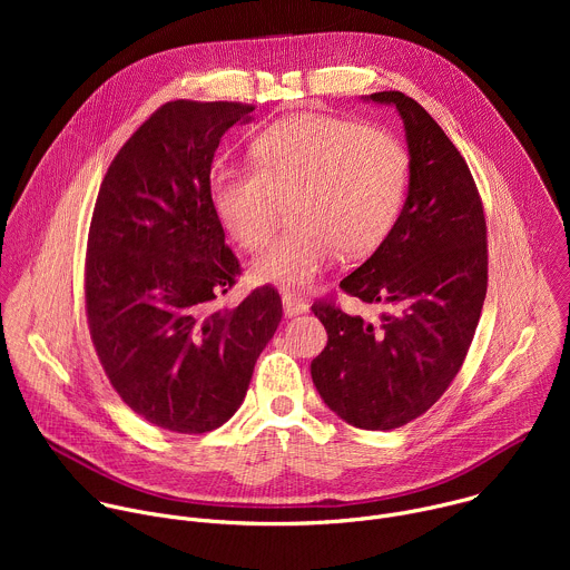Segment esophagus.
Returning a JSON list of instances; mask_svg holds the SVG:
<instances>
[{
    "mask_svg": "<svg viewBox=\"0 0 570 570\" xmlns=\"http://www.w3.org/2000/svg\"><path fill=\"white\" fill-rule=\"evenodd\" d=\"M282 304H284V313H286L288 317L308 311V302L302 299V297H297V295H293V293H284V295H282Z\"/></svg>",
    "mask_w": 570,
    "mask_h": 570,
    "instance_id": "1",
    "label": "esophagus"
}]
</instances>
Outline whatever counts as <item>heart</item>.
I'll return each mask as SVG.
<instances>
[{"mask_svg": "<svg viewBox=\"0 0 570 570\" xmlns=\"http://www.w3.org/2000/svg\"><path fill=\"white\" fill-rule=\"evenodd\" d=\"M257 169L218 167L212 205L227 234L257 253L271 240L282 203L297 225L253 264V279L304 288L341 253L361 259L392 229L411 157L401 139L332 115H295L271 124L253 144Z\"/></svg>", "mask_w": 570, "mask_h": 570, "instance_id": "b5f03b06", "label": "heart"}]
</instances>
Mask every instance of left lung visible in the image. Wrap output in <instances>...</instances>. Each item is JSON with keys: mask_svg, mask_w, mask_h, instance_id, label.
Returning <instances> with one entry per match:
<instances>
[{"mask_svg": "<svg viewBox=\"0 0 570 570\" xmlns=\"http://www.w3.org/2000/svg\"><path fill=\"white\" fill-rule=\"evenodd\" d=\"M365 99L403 121L409 196L374 255L341 282L385 311L363 320L315 302L330 341L311 376L341 420L390 431L424 415L464 363L487 295V225L466 161L438 121L403 92Z\"/></svg>", "mask_w": 570, "mask_h": 570, "instance_id": "8db88e82", "label": "left lung"}]
</instances>
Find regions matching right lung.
I'll use <instances>...</instances> for the list:
<instances>
[{
  "instance_id": "right-lung-1",
  "label": "right lung",
  "mask_w": 570,
  "mask_h": 570,
  "mask_svg": "<svg viewBox=\"0 0 570 570\" xmlns=\"http://www.w3.org/2000/svg\"><path fill=\"white\" fill-rule=\"evenodd\" d=\"M255 108L169 101L121 146L101 183L86 257V313L121 401L174 433L225 424L282 320L273 286L214 308L240 275L212 205L220 137Z\"/></svg>"
}]
</instances>
